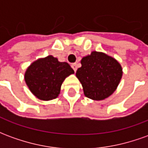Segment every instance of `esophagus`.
<instances>
[{
  "label": "esophagus",
  "mask_w": 148,
  "mask_h": 148,
  "mask_svg": "<svg viewBox=\"0 0 148 148\" xmlns=\"http://www.w3.org/2000/svg\"><path fill=\"white\" fill-rule=\"evenodd\" d=\"M71 66H72V68L74 69V71L76 72V71H77V64H76V63H73V64H71Z\"/></svg>",
  "instance_id": "34e87169"
}]
</instances>
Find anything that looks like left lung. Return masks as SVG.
<instances>
[{
    "label": "left lung",
    "mask_w": 148,
    "mask_h": 148,
    "mask_svg": "<svg viewBox=\"0 0 148 148\" xmlns=\"http://www.w3.org/2000/svg\"><path fill=\"white\" fill-rule=\"evenodd\" d=\"M76 77L82 86L85 96L102 101L114 93L123 74L120 62L104 52L93 51L81 60Z\"/></svg>",
    "instance_id": "1"
}]
</instances>
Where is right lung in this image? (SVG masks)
Listing matches in <instances>:
<instances>
[{
  "label": "right lung",
  "mask_w": 148,
  "mask_h": 148,
  "mask_svg": "<svg viewBox=\"0 0 148 148\" xmlns=\"http://www.w3.org/2000/svg\"><path fill=\"white\" fill-rule=\"evenodd\" d=\"M74 70L67 62L48 55L33 62L24 73V80L33 95L42 101H51L58 97L61 86Z\"/></svg>",
  "instance_id": "obj_1"
}]
</instances>
